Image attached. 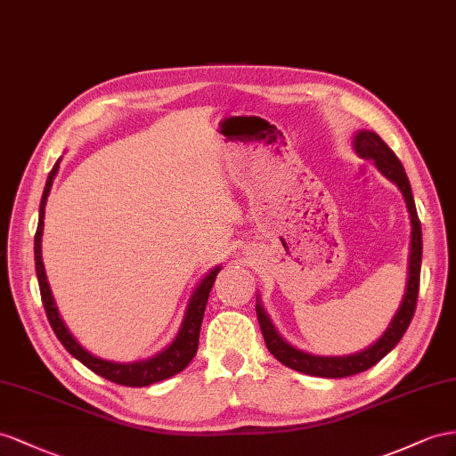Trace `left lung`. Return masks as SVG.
I'll return each instance as SVG.
<instances>
[{"mask_svg":"<svg viewBox=\"0 0 456 456\" xmlns=\"http://www.w3.org/2000/svg\"><path fill=\"white\" fill-rule=\"evenodd\" d=\"M354 150L360 158L373 159L376 167L385 175V177L391 179L396 186H399L404 202L408 208V214H411V224H412V237H411V260H408V281H406V293L403 298V305L399 312L395 314L393 322L389 323L387 331L383 333L378 343H373L364 353L353 354V356H312L297 350L281 339V335L275 331L267 314L260 305H256V314H258V323L264 335L265 346L270 353L281 362V364L293 368L297 371L308 373V376H318V378H348L354 376V373L366 371L368 368L376 366L378 362L391 353L403 339L404 331L412 322L414 310H416V300H418V289H419V267H422V225H419L418 212L414 206V196L411 183L404 173L403 163L399 158L395 156V151L383 142V140L370 131H360L354 136Z\"/></svg>","mask_w":456,"mask_h":456,"instance_id":"left-lung-1","label":"left lung"}]
</instances>
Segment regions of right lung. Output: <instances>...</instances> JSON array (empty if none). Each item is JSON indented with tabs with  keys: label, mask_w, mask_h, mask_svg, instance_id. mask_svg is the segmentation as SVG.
<instances>
[{
	"label": "right lung",
	"mask_w": 456,
	"mask_h": 456,
	"mask_svg": "<svg viewBox=\"0 0 456 456\" xmlns=\"http://www.w3.org/2000/svg\"><path fill=\"white\" fill-rule=\"evenodd\" d=\"M57 169H60V159H57L53 169L48 175V181H45L42 202H40L38 229H37V235H34V262H37L40 297L44 302L45 316H48V322L52 325L53 333L57 335V339L61 341V345L69 350V353H71L77 360L83 362L88 370H92L94 373H98V376L106 378L113 383L126 385V387H146V385L173 378L175 373H179L186 366H189L191 360L196 354L198 339H200V325H202V318H204V310L208 305L209 290H212L216 277L219 273V267L209 272L202 279V283L198 285V289L194 290V295L189 302V308H186L181 330H179L177 337H175V341L166 350H163V353H159L158 356L150 358V360H144V362H134V364H115V362H108V360L92 356L88 350H85L75 341V337L65 328L63 320L60 318V312H57V308H55L48 279H45V272H44V262H42L44 209H45V200H48V194H50Z\"/></svg>",
	"instance_id": "right-lung-1"
}]
</instances>
